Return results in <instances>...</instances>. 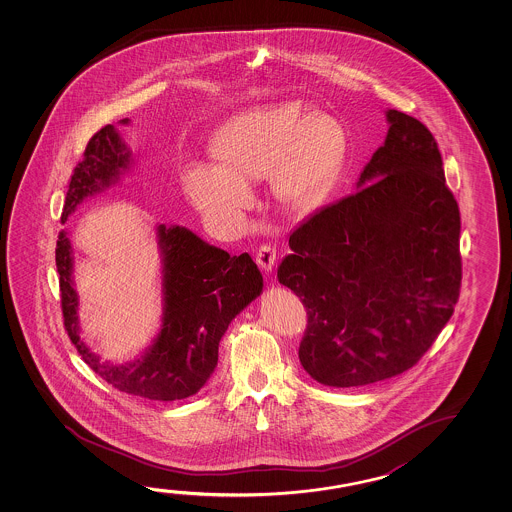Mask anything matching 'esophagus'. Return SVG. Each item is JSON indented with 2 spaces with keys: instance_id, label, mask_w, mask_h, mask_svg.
<instances>
[{
  "instance_id": "34e87169",
  "label": "esophagus",
  "mask_w": 512,
  "mask_h": 512,
  "mask_svg": "<svg viewBox=\"0 0 512 512\" xmlns=\"http://www.w3.org/2000/svg\"><path fill=\"white\" fill-rule=\"evenodd\" d=\"M255 260H257V264H259L260 268L264 269L266 273H269V271L273 269V266H275V262H277V250H275L273 246L264 244V246H260L259 250H257Z\"/></svg>"
}]
</instances>
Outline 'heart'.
Instances as JSON below:
<instances>
[{
	"label": "heart",
	"mask_w": 512,
	"mask_h": 512,
	"mask_svg": "<svg viewBox=\"0 0 512 512\" xmlns=\"http://www.w3.org/2000/svg\"><path fill=\"white\" fill-rule=\"evenodd\" d=\"M348 150V132L334 116L309 114L298 101L264 103L219 128L210 143L216 166L185 169V194L209 221L230 227L252 203L248 184L269 176L282 207L309 212L336 185Z\"/></svg>",
	"instance_id": "heart-1"
}]
</instances>
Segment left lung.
Returning a JSON list of instances; mask_svg holds the SVG:
<instances>
[{
	"instance_id": "obj_1",
	"label": "left lung",
	"mask_w": 512,
	"mask_h": 512,
	"mask_svg": "<svg viewBox=\"0 0 512 512\" xmlns=\"http://www.w3.org/2000/svg\"><path fill=\"white\" fill-rule=\"evenodd\" d=\"M386 121L357 193L294 228L278 266L309 316L298 357L323 386H368L412 368L459 300L461 214L436 139L398 110Z\"/></svg>"
}]
</instances>
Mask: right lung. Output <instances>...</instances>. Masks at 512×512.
Wrapping results in <instances>:
<instances>
[{
  "instance_id": "obj_1",
  "label": "right lung",
  "mask_w": 512,
  "mask_h": 512,
  "mask_svg": "<svg viewBox=\"0 0 512 512\" xmlns=\"http://www.w3.org/2000/svg\"><path fill=\"white\" fill-rule=\"evenodd\" d=\"M121 119L119 125H128ZM132 150L118 128L107 125L85 148L69 182L62 223L80 203L105 193L132 168ZM162 264V316L157 336L137 359L101 361L80 337L75 255L68 230L57 241L64 327L89 368L107 384L137 398L175 402L198 393L218 366V348L232 319L262 293V275L248 253L230 257L218 246L178 225H157Z\"/></svg>"
}]
</instances>
